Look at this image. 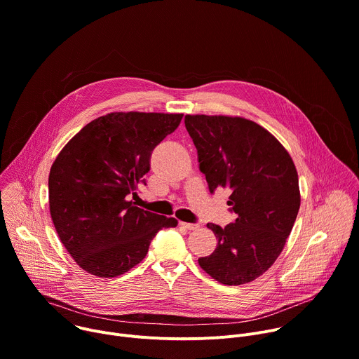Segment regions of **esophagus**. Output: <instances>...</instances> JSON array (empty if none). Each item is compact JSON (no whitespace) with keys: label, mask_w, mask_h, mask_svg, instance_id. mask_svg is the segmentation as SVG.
I'll return each mask as SVG.
<instances>
[{"label":"esophagus","mask_w":359,"mask_h":359,"mask_svg":"<svg viewBox=\"0 0 359 359\" xmlns=\"http://www.w3.org/2000/svg\"><path fill=\"white\" fill-rule=\"evenodd\" d=\"M180 226H182L183 229H186V230H196V229H198V224H196V223H184V222H180Z\"/></svg>","instance_id":"1"}]
</instances>
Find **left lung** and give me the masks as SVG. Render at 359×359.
I'll return each instance as SVG.
<instances>
[{
	"label": "left lung",
	"instance_id": "left-lung-1",
	"mask_svg": "<svg viewBox=\"0 0 359 359\" xmlns=\"http://www.w3.org/2000/svg\"><path fill=\"white\" fill-rule=\"evenodd\" d=\"M184 125L210 193L230 189L227 204L237 216L224 229L208 223L217 247L198 266L226 285L250 283L274 264L297 219L301 198L294 162L252 121L186 115Z\"/></svg>",
	"mask_w": 359,
	"mask_h": 359
}]
</instances>
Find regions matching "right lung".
I'll return each mask as SVG.
<instances>
[{"label":"right lung","instance_id":"1","mask_svg":"<svg viewBox=\"0 0 359 359\" xmlns=\"http://www.w3.org/2000/svg\"><path fill=\"white\" fill-rule=\"evenodd\" d=\"M182 114L115 112L83 126L49 172V212L76 264L118 277L139 264L159 230L177 220L136 208L150 155L180 125Z\"/></svg>","mask_w":359,"mask_h":359}]
</instances>
